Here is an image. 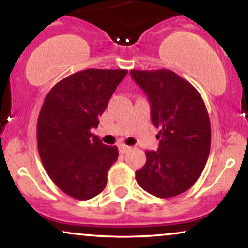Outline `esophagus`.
<instances>
[{
  "mask_svg": "<svg viewBox=\"0 0 248 248\" xmlns=\"http://www.w3.org/2000/svg\"><path fill=\"white\" fill-rule=\"evenodd\" d=\"M119 148H120V152L124 153V154L129 152V150H130V147L126 146V144H120V147H119Z\"/></svg>",
  "mask_w": 248,
  "mask_h": 248,
  "instance_id": "esophagus-1",
  "label": "esophagus"
}]
</instances>
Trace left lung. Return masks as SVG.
<instances>
[{"label":"left lung","mask_w":248,"mask_h":248,"mask_svg":"<svg viewBox=\"0 0 248 248\" xmlns=\"http://www.w3.org/2000/svg\"><path fill=\"white\" fill-rule=\"evenodd\" d=\"M130 75L149 99L153 124L161 129L157 152L147 150L136 181L156 197H175L196 183L209 157L206 106L198 91L172 71L132 70Z\"/></svg>","instance_id":"left-lung-1"}]
</instances>
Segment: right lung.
<instances>
[{
  "instance_id": "right-lung-1",
  "label": "right lung",
  "mask_w": 248,
  "mask_h": 248,
  "mask_svg": "<svg viewBox=\"0 0 248 248\" xmlns=\"http://www.w3.org/2000/svg\"><path fill=\"white\" fill-rule=\"evenodd\" d=\"M127 70L87 69L64 78L50 90L37 121V144L53 183L71 197L86 201L105 189L116 162V146L92 134L99 116Z\"/></svg>"
}]
</instances>
